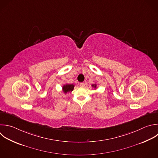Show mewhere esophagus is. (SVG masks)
<instances>
[{"mask_svg": "<svg viewBox=\"0 0 158 158\" xmlns=\"http://www.w3.org/2000/svg\"><path fill=\"white\" fill-rule=\"evenodd\" d=\"M85 85L84 83H80V87L83 88V87H85Z\"/></svg>", "mask_w": 158, "mask_h": 158, "instance_id": "34e87169", "label": "esophagus"}]
</instances>
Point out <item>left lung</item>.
Returning a JSON list of instances; mask_svg holds the SVG:
<instances>
[{
  "label": "left lung",
  "mask_w": 158,
  "mask_h": 158,
  "mask_svg": "<svg viewBox=\"0 0 158 158\" xmlns=\"http://www.w3.org/2000/svg\"><path fill=\"white\" fill-rule=\"evenodd\" d=\"M97 86H98L97 83H94V84H93V85H91V86H92L93 88H94L95 89L97 88Z\"/></svg>",
  "instance_id": "left-lung-1"
}]
</instances>
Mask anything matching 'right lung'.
I'll list each match as a JSON object with an SVG mask.
<instances>
[{
	"label": "right lung",
	"mask_w": 158,
	"mask_h": 158,
	"mask_svg": "<svg viewBox=\"0 0 158 158\" xmlns=\"http://www.w3.org/2000/svg\"><path fill=\"white\" fill-rule=\"evenodd\" d=\"M74 86H75V85L74 84H65L62 86V91L65 93V94H67V93H71L73 89H74Z\"/></svg>",
	"instance_id": "1"
}]
</instances>
